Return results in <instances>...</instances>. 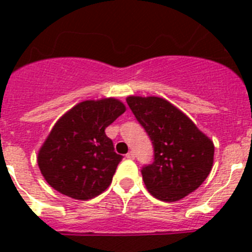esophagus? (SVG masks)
<instances>
[{"label":"esophagus","instance_id":"1","mask_svg":"<svg viewBox=\"0 0 252 252\" xmlns=\"http://www.w3.org/2000/svg\"><path fill=\"white\" fill-rule=\"evenodd\" d=\"M126 158H127V159H135V154H133V151H130V153H127L126 154Z\"/></svg>","mask_w":252,"mask_h":252}]
</instances>
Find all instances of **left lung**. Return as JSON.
<instances>
[{"label": "left lung", "instance_id": "left-lung-1", "mask_svg": "<svg viewBox=\"0 0 252 252\" xmlns=\"http://www.w3.org/2000/svg\"><path fill=\"white\" fill-rule=\"evenodd\" d=\"M126 101L153 141L154 162L141 170L150 194L177 202L194 192L212 170V140L166 99L128 95Z\"/></svg>", "mask_w": 252, "mask_h": 252}]
</instances>
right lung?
Masks as SVG:
<instances>
[{"mask_svg":"<svg viewBox=\"0 0 252 252\" xmlns=\"http://www.w3.org/2000/svg\"><path fill=\"white\" fill-rule=\"evenodd\" d=\"M125 111L113 97L88 99L58 120L37 153V165L51 188L87 201L110 187L122 157L115 153L104 128Z\"/></svg>","mask_w":252,"mask_h":252,"instance_id":"obj_1","label":"right lung"}]
</instances>
